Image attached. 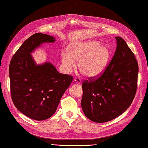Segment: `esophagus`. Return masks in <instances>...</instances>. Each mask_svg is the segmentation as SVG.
<instances>
[{"mask_svg": "<svg viewBox=\"0 0 148 148\" xmlns=\"http://www.w3.org/2000/svg\"><path fill=\"white\" fill-rule=\"evenodd\" d=\"M74 82L76 83V84H79L81 83V79H79V78H74Z\"/></svg>", "mask_w": 148, "mask_h": 148, "instance_id": "1", "label": "esophagus"}]
</instances>
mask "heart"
Returning <instances> with one entry per match:
<instances>
[{"label":"heart","mask_w":148,"mask_h":148,"mask_svg":"<svg viewBox=\"0 0 148 148\" xmlns=\"http://www.w3.org/2000/svg\"><path fill=\"white\" fill-rule=\"evenodd\" d=\"M111 51L98 41H88L70 45L68 53L62 51L61 60L65 70L72 71L78 62V69L84 76L93 78L103 73L109 64Z\"/></svg>","instance_id":"obj_1"}]
</instances>
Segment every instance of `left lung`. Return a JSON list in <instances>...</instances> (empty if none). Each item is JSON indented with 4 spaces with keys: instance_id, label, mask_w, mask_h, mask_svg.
<instances>
[{
    "instance_id": "obj_1",
    "label": "left lung",
    "mask_w": 148,
    "mask_h": 148,
    "mask_svg": "<svg viewBox=\"0 0 148 148\" xmlns=\"http://www.w3.org/2000/svg\"><path fill=\"white\" fill-rule=\"evenodd\" d=\"M103 73L83 82L81 105L84 113L95 123L120 116L132 103L137 90L138 64L134 54L121 37Z\"/></svg>"
}]
</instances>
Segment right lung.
<instances>
[{
	"label": "right lung",
	"instance_id": "1",
	"mask_svg": "<svg viewBox=\"0 0 148 148\" xmlns=\"http://www.w3.org/2000/svg\"><path fill=\"white\" fill-rule=\"evenodd\" d=\"M55 38L37 33L27 39L13 55L9 66L12 100L18 111L30 119L43 121L55 113L73 77L60 74L50 62L37 65L31 54Z\"/></svg>",
	"mask_w": 148,
	"mask_h": 148
}]
</instances>
